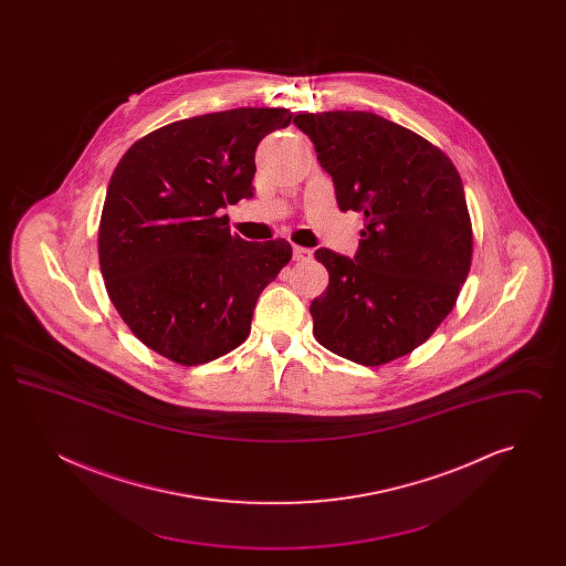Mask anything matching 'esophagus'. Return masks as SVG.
<instances>
[{"mask_svg":"<svg viewBox=\"0 0 566 566\" xmlns=\"http://www.w3.org/2000/svg\"><path fill=\"white\" fill-rule=\"evenodd\" d=\"M312 256H314V252H312L310 248H301V245H295V261L303 263V261H310Z\"/></svg>","mask_w":566,"mask_h":566,"instance_id":"obj_1","label":"esophagus"}]
</instances>
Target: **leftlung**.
Here are the masks:
<instances>
[{
  "mask_svg": "<svg viewBox=\"0 0 566 566\" xmlns=\"http://www.w3.org/2000/svg\"><path fill=\"white\" fill-rule=\"evenodd\" d=\"M333 178L342 212H363L356 256L328 248V286L312 301L314 337L377 367L424 344L464 284L473 231L462 180L437 146L374 112L296 114Z\"/></svg>",
  "mask_w": 566,
  "mask_h": 566,
  "instance_id": "1",
  "label": "left lung"
}]
</instances>
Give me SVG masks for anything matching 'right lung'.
Returning a JSON list of instances; mask_svg holds the SVG:
<instances>
[{"instance_id":"obj_1","label":"right lung","mask_w":566,"mask_h":566,"mask_svg":"<svg viewBox=\"0 0 566 566\" xmlns=\"http://www.w3.org/2000/svg\"><path fill=\"white\" fill-rule=\"evenodd\" d=\"M286 108H235L144 135L109 178L99 268L135 337L195 367L245 342L263 289L291 261L286 240L245 242L220 216L252 197L254 153L291 125Z\"/></svg>"}]
</instances>
